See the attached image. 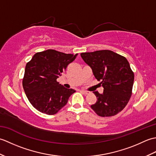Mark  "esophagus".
Instances as JSON below:
<instances>
[{
	"label": "esophagus",
	"instance_id": "obj_1",
	"mask_svg": "<svg viewBox=\"0 0 156 156\" xmlns=\"http://www.w3.org/2000/svg\"><path fill=\"white\" fill-rule=\"evenodd\" d=\"M81 91V92H82V93H83L84 94H89L90 93V92H88V91H86V90H80Z\"/></svg>",
	"mask_w": 156,
	"mask_h": 156
}]
</instances>
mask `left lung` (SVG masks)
I'll list each match as a JSON object with an SVG mask.
<instances>
[{
	"instance_id": "1",
	"label": "left lung",
	"mask_w": 156,
	"mask_h": 156,
	"mask_svg": "<svg viewBox=\"0 0 156 156\" xmlns=\"http://www.w3.org/2000/svg\"><path fill=\"white\" fill-rule=\"evenodd\" d=\"M80 55L104 88L102 94L93 92L97 101L90 107L101 117L117 115L128 103L133 88L134 74L127 59L111 50L81 53Z\"/></svg>"
}]
</instances>
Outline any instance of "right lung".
<instances>
[{"instance_id":"add662e5","label":"right lung","mask_w":156,"mask_h":156,"mask_svg":"<svg viewBox=\"0 0 156 156\" xmlns=\"http://www.w3.org/2000/svg\"><path fill=\"white\" fill-rule=\"evenodd\" d=\"M77 55L48 49L36 53L26 65L23 89L30 103L37 111L54 115L67 104L76 90L64 87L57 78Z\"/></svg>"}]
</instances>
